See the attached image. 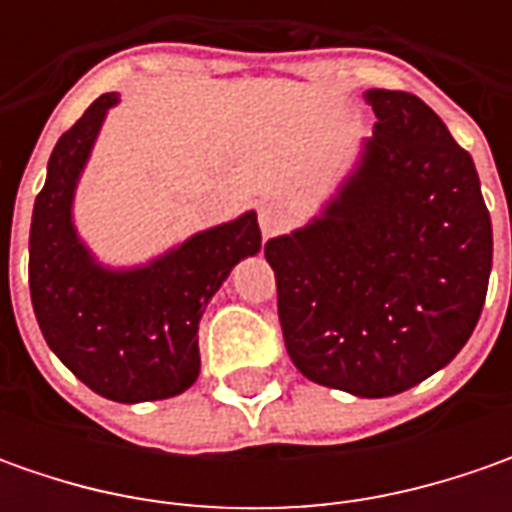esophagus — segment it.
<instances>
[{
	"instance_id": "1",
	"label": "esophagus",
	"mask_w": 512,
	"mask_h": 512,
	"mask_svg": "<svg viewBox=\"0 0 512 512\" xmlns=\"http://www.w3.org/2000/svg\"><path fill=\"white\" fill-rule=\"evenodd\" d=\"M290 222V210L282 202H265L259 207V227L265 236H276L279 230H285Z\"/></svg>"
}]
</instances>
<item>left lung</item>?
Wrapping results in <instances>:
<instances>
[{"label": "left lung", "instance_id": "left-lung-1", "mask_svg": "<svg viewBox=\"0 0 512 512\" xmlns=\"http://www.w3.org/2000/svg\"><path fill=\"white\" fill-rule=\"evenodd\" d=\"M356 170L305 227L276 236L287 356L310 382L396 396L456 359L479 322L493 225L470 153L419 96L373 88Z\"/></svg>", "mask_w": 512, "mask_h": 512}]
</instances>
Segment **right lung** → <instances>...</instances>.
<instances>
[{"label":"right lung","instance_id":"right-lung-1","mask_svg":"<svg viewBox=\"0 0 512 512\" xmlns=\"http://www.w3.org/2000/svg\"><path fill=\"white\" fill-rule=\"evenodd\" d=\"M105 93L62 133L30 222V302L48 347L110 402L185 393L199 376V319L245 256L262 250L256 213L202 230L139 267L99 265L73 225V196L108 110Z\"/></svg>","mask_w":512,"mask_h":512}]
</instances>
